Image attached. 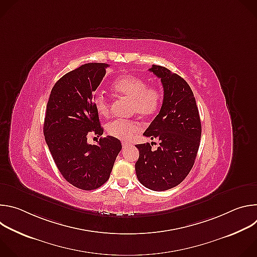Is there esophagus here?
<instances>
[{
    "label": "esophagus",
    "instance_id": "esophagus-1",
    "mask_svg": "<svg viewBox=\"0 0 257 257\" xmlns=\"http://www.w3.org/2000/svg\"><path fill=\"white\" fill-rule=\"evenodd\" d=\"M129 144H130V143H129V142H127V141H123V142H122V146H123L124 149H125V148H127V146H128Z\"/></svg>",
    "mask_w": 257,
    "mask_h": 257
}]
</instances>
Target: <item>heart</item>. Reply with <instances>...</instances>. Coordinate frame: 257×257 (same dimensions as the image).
Here are the masks:
<instances>
[{"mask_svg":"<svg viewBox=\"0 0 257 257\" xmlns=\"http://www.w3.org/2000/svg\"><path fill=\"white\" fill-rule=\"evenodd\" d=\"M113 89L120 96L131 99V112L141 117L156 115L162 105V90L156 85H148L143 78L135 75L117 78L113 83ZM93 105L99 116H108L109 102L102 93L94 94ZM140 129V123L134 120H115L106 127L109 135L121 140H130Z\"/></svg>","mask_w":257,"mask_h":257,"instance_id":"b5f03b06","label":"heart"}]
</instances>
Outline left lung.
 <instances>
[{
    "mask_svg": "<svg viewBox=\"0 0 257 257\" xmlns=\"http://www.w3.org/2000/svg\"><path fill=\"white\" fill-rule=\"evenodd\" d=\"M164 87L159 115L143 133L157 138L159 146L137 144L139 159L135 171L143 186L154 191L176 187L191 171L199 149L201 122L194 94L188 83L169 69L153 65L150 69Z\"/></svg>",
    "mask_w": 257,
    "mask_h": 257,
    "instance_id": "1",
    "label": "left lung"
}]
</instances>
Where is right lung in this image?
<instances>
[{
  "label": "right lung",
  "mask_w": 257,
  "mask_h": 257,
  "mask_svg": "<svg viewBox=\"0 0 257 257\" xmlns=\"http://www.w3.org/2000/svg\"><path fill=\"white\" fill-rule=\"evenodd\" d=\"M104 63H88L68 72L54 85L47 104L45 139L62 176L73 186L93 190L108 180L122 150L118 138L99 137L103 129L93 105V92L105 75Z\"/></svg>",
  "instance_id": "obj_1"
}]
</instances>
